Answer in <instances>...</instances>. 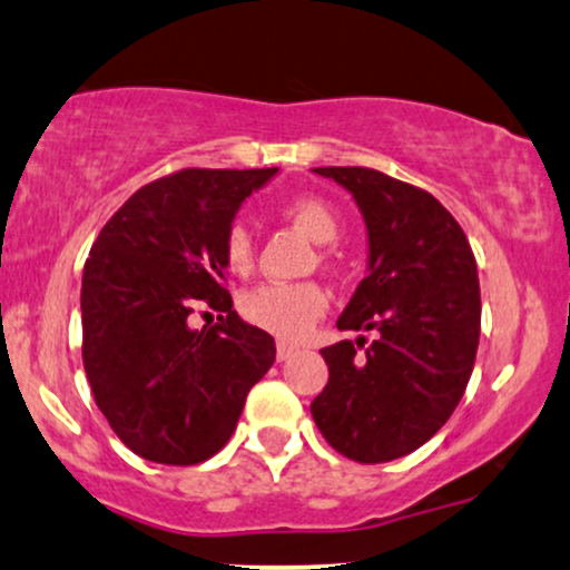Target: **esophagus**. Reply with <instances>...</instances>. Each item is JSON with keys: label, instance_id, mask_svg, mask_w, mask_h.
<instances>
[{"label": "esophagus", "instance_id": "34e87169", "mask_svg": "<svg viewBox=\"0 0 570 570\" xmlns=\"http://www.w3.org/2000/svg\"><path fill=\"white\" fill-rule=\"evenodd\" d=\"M294 352H297V344H292V342H278L276 344V357H278V363H284V360H289Z\"/></svg>", "mask_w": 570, "mask_h": 570}]
</instances>
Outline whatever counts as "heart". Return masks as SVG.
<instances>
[{
	"mask_svg": "<svg viewBox=\"0 0 570 570\" xmlns=\"http://www.w3.org/2000/svg\"><path fill=\"white\" fill-rule=\"evenodd\" d=\"M286 215L297 223L302 232H307L315 242L331 244L342 234V220L328 202L318 197H297L286 205ZM223 257H226L228 271L236 276L252 271L255 263V247H252V234L247 226L234 223L228 228L226 242H223ZM239 309L244 321L252 326L271 331L281 338H299L318 323V318L328 309V294L315 281H302V284H261L252 286L239 297Z\"/></svg>",
	"mask_w": 570,
	"mask_h": 570,
	"instance_id": "heart-1",
	"label": "heart"
}]
</instances>
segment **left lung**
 Segmentation results:
<instances>
[{
    "instance_id": "obj_1",
    "label": "left lung",
    "mask_w": 570,
    "mask_h": 570,
    "mask_svg": "<svg viewBox=\"0 0 570 570\" xmlns=\"http://www.w3.org/2000/svg\"><path fill=\"white\" fill-rule=\"evenodd\" d=\"M344 186L368 232V276L323 347L328 384L309 405L326 442L357 463L426 444L463 397L479 350L481 292L463 228L429 191L373 168H313Z\"/></svg>"
}]
</instances>
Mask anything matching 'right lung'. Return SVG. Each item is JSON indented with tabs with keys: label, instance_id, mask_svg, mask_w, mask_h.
I'll use <instances>...</instances> for the list:
<instances>
[{
	"label": "right lung",
	"instance_id": "1",
	"mask_svg": "<svg viewBox=\"0 0 570 570\" xmlns=\"http://www.w3.org/2000/svg\"><path fill=\"white\" fill-rule=\"evenodd\" d=\"M186 168L141 186L105 223L83 265V368L128 450L194 465L223 450L276 342L236 315L223 242L242 202L276 176ZM210 306L215 327L191 330Z\"/></svg>",
	"mask_w": 570,
	"mask_h": 570
}]
</instances>
